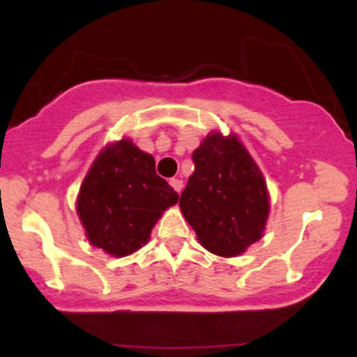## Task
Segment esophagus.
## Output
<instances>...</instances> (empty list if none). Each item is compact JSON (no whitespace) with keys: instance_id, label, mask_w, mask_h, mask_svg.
Instances as JSON below:
<instances>
[{"instance_id":"34e87169","label":"esophagus","mask_w":357,"mask_h":357,"mask_svg":"<svg viewBox=\"0 0 357 357\" xmlns=\"http://www.w3.org/2000/svg\"><path fill=\"white\" fill-rule=\"evenodd\" d=\"M169 184L174 188L176 192H181V191H183V181H181V179H179V178H173V179H171V181H169Z\"/></svg>"}]
</instances>
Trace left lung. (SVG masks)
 <instances>
[{"label":"left lung","instance_id":"1","mask_svg":"<svg viewBox=\"0 0 357 357\" xmlns=\"http://www.w3.org/2000/svg\"><path fill=\"white\" fill-rule=\"evenodd\" d=\"M195 173L179 206L199 243L220 257H235L261 238L268 216L264 176L236 136L213 132L192 153Z\"/></svg>","mask_w":357,"mask_h":357}]
</instances>
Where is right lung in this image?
I'll list each match as a JSON object with an SVG mask.
<instances>
[{
    "label": "right lung",
    "instance_id": "1",
    "mask_svg": "<svg viewBox=\"0 0 357 357\" xmlns=\"http://www.w3.org/2000/svg\"><path fill=\"white\" fill-rule=\"evenodd\" d=\"M178 199L155 173L153 155L122 139L97 155L80 188L77 211L93 247L126 257L147 243L155 221Z\"/></svg>",
    "mask_w": 357,
    "mask_h": 357
}]
</instances>
